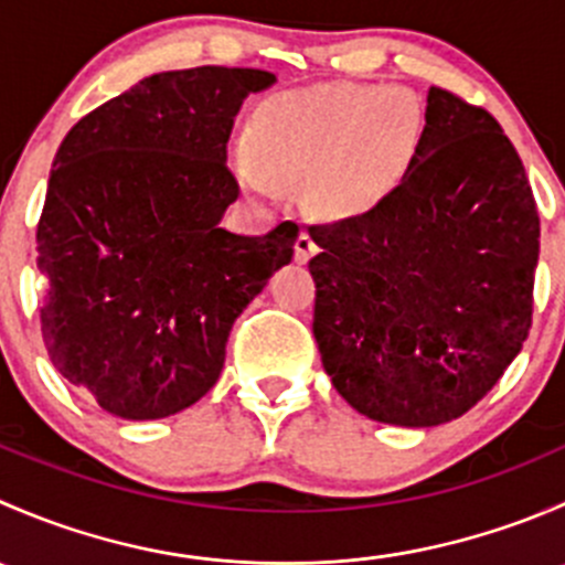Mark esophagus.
Returning <instances> with one entry per match:
<instances>
[{
	"mask_svg": "<svg viewBox=\"0 0 565 565\" xmlns=\"http://www.w3.org/2000/svg\"><path fill=\"white\" fill-rule=\"evenodd\" d=\"M317 243H315V237H311L309 235V232H300V235H298V243H295V259H298V262H309L311 259V256H315L317 254Z\"/></svg>",
	"mask_w": 565,
	"mask_h": 565,
	"instance_id": "34e87169",
	"label": "esophagus"
}]
</instances>
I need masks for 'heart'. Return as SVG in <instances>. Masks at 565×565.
I'll use <instances>...</instances> for the list:
<instances>
[{
  "label": "heart",
  "instance_id": "obj_1",
  "mask_svg": "<svg viewBox=\"0 0 565 565\" xmlns=\"http://www.w3.org/2000/svg\"><path fill=\"white\" fill-rule=\"evenodd\" d=\"M426 117L407 89L328 84L278 95L254 117V145L235 147V174L273 196L278 177L315 180L319 210L366 213L407 177L424 145Z\"/></svg>",
  "mask_w": 565,
  "mask_h": 565
}]
</instances>
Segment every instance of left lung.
I'll list each match as a JSON object with an SVG mask.
<instances>
[{"label": "left lung", "instance_id": "left-lung-1", "mask_svg": "<svg viewBox=\"0 0 565 565\" xmlns=\"http://www.w3.org/2000/svg\"><path fill=\"white\" fill-rule=\"evenodd\" d=\"M330 383L380 424L440 426L503 377L533 322L539 210L481 106L426 98L418 161L366 213L309 226Z\"/></svg>", "mask_w": 565, "mask_h": 565}]
</instances>
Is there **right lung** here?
<instances>
[{"instance_id": "add662e5", "label": "right lung", "mask_w": 565, "mask_h": 565, "mask_svg": "<svg viewBox=\"0 0 565 565\" xmlns=\"http://www.w3.org/2000/svg\"><path fill=\"white\" fill-rule=\"evenodd\" d=\"M276 76L204 65L156 73L67 130L38 221L40 330L56 372L128 420L167 418L218 380L226 339L300 226L221 230L241 193L226 141Z\"/></svg>"}]
</instances>
